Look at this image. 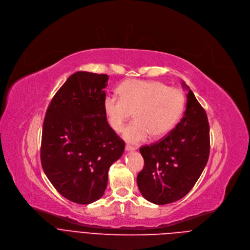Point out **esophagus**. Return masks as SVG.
Instances as JSON below:
<instances>
[{"instance_id":"esophagus-1","label":"esophagus","mask_w":250,"mask_h":250,"mask_svg":"<svg viewBox=\"0 0 250 250\" xmlns=\"http://www.w3.org/2000/svg\"><path fill=\"white\" fill-rule=\"evenodd\" d=\"M133 150H135V147H134V146H129V145H126V146H125V151H133Z\"/></svg>"}]
</instances>
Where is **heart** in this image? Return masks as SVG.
<instances>
[{"mask_svg": "<svg viewBox=\"0 0 250 250\" xmlns=\"http://www.w3.org/2000/svg\"><path fill=\"white\" fill-rule=\"evenodd\" d=\"M119 95L104 99V109L108 125L119 132L133 112V122L123 132L126 142L137 144L150 134L158 139L178 123L186 106L183 90L158 81L129 80L123 83Z\"/></svg>", "mask_w": 250, "mask_h": 250, "instance_id": "heart-1", "label": "heart"}]
</instances>
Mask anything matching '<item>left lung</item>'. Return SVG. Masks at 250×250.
Masks as SVG:
<instances>
[{
	"instance_id": "left-lung-1",
	"label": "left lung",
	"mask_w": 250,
	"mask_h": 250,
	"mask_svg": "<svg viewBox=\"0 0 250 250\" xmlns=\"http://www.w3.org/2000/svg\"><path fill=\"white\" fill-rule=\"evenodd\" d=\"M183 86L188 92L183 119L165 139L140 148L145 167L138 174V187L146 200L158 206L186 196L209 156L207 112L185 82Z\"/></svg>"
}]
</instances>
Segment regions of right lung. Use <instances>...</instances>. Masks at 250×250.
Masks as SVG:
<instances>
[{
	"label": "right lung",
	"instance_id": "obj_1",
	"mask_svg": "<svg viewBox=\"0 0 250 250\" xmlns=\"http://www.w3.org/2000/svg\"><path fill=\"white\" fill-rule=\"evenodd\" d=\"M108 76L72 75L53 98L43 121L41 163L54 188L66 199L89 204L107 186V171L125 150L104 109Z\"/></svg>",
	"mask_w": 250,
	"mask_h": 250
}]
</instances>
